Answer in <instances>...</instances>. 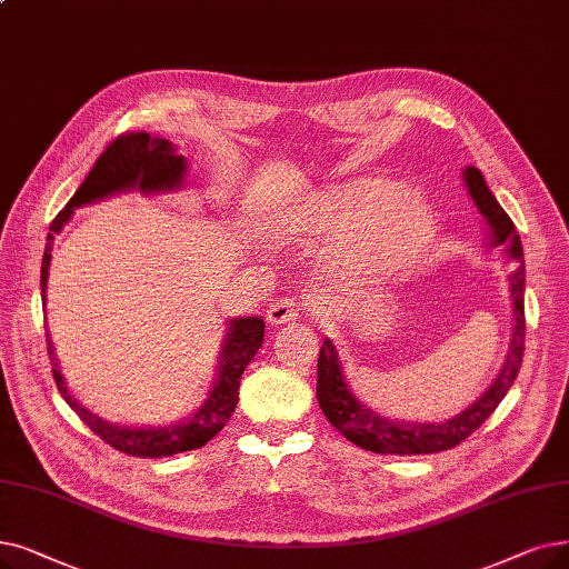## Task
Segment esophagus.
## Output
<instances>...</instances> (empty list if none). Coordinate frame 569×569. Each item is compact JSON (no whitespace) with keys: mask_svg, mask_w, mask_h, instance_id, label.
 I'll return each instance as SVG.
<instances>
[{"mask_svg":"<svg viewBox=\"0 0 569 569\" xmlns=\"http://www.w3.org/2000/svg\"><path fill=\"white\" fill-rule=\"evenodd\" d=\"M300 316V307L295 300H288V298H279L269 305L267 309V323L271 326H281V323H288V320H295Z\"/></svg>","mask_w":569,"mask_h":569,"instance_id":"1","label":"esophagus"}]
</instances>
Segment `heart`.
Here are the masks:
<instances>
[{
	"label": "heart",
	"instance_id": "b5f03b06",
	"mask_svg": "<svg viewBox=\"0 0 569 569\" xmlns=\"http://www.w3.org/2000/svg\"><path fill=\"white\" fill-rule=\"evenodd\" d=\"M316 223L332 234L367 228L356 262L372 277H395L413 267L437 230L426 197L390 179H362L330 190L316 207Z\"/></svg>",
	"mask_w": 569,
	"mask_h": 569
}]
</instances>
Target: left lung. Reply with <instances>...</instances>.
I'll return each instance as SVG.
<instances>
[{
	"instance_id": "8db88e82",
	"label": "left lung",
	"mask_w": 569,
	"mask_h": 569,
	"mask_svg": "<svg viewBox=\"0 0 569 569\" xmlns=\"http://www.w3.org/2000/svg\"><path fill=\"white\" fill-rule=\"evenodd\" d=\"M465 183L469 194L488 220L496 243H509V256L516 260V269L509 277L511 305H513V332L507 360L500 369L498 379L481 395V398L458 413L451 421L443 423H409V421H388V418L369 411L362 407L356 395L349 390L341 375V365L330 339L320 346L318 356V383L316 398L320 409H323L328 421L356 447L375 453H395V456H421L437 453L458 447L472 435L486 418L498 409L507 390L511 388L516 375L521 372L523 351H526V307H523V290H526V264H523V246L516 234V226L505 209L498 204L496 194L486 186V179L477 167L465 169Z\"/></svg>"
}]
</instances>
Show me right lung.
<instances>
[{"label":"right lung","instance_id":"1","mask_svg":"<svg viewBox=\"0 0 569 569\" xmlns=\"http://www.w3.org/2000/svg\"><path fill=\"white\" fill-rule=\"evenodd\" d=\"M186 171L183 156L174 153V146L167 139H151L146 132H122L118 134L92 164L90 174L73 192L67 207L53 218L51 234L46 241V251L41 260V298L46 302V281H48V267H51V251L53 239L62 230V226L69 220L73 207L90 204L94 200H102L107 194L139 188L143 192L153 190H171L181 186ZM264 339V320L258 316L249 318H234L230 323V335L226 339V349L220 353V367H218V381L213 390L209 392L207 402L197 409L190 418L181 421L179 426L169 428H146V430H132V428H118L100 416L88 411L81 402H77L73 395L67 392V386L58 372V362L53 356L51 339L46 335V349L48 358L53 365V379L64 398V402L79 413L81 421L97 435L107 441L120 453L137 456V458H167L177 456L183 451L202 449L209 439H213L220 430L226 428L230 416L239 400V381L243 369L249 367L253 356L262 346Z\"/></svg>","mask_w":569,"mask_h":569}]
</instances>
